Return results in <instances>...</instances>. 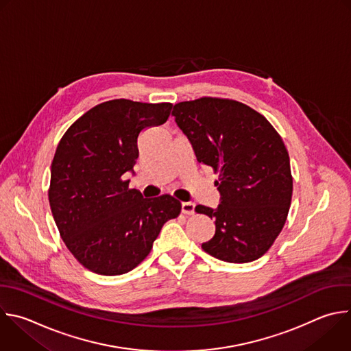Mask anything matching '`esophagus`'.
<instances>
[{
  "mask_svg": "<svg viewBox=\"0 0 351 351\" xmlns=\"http://www.w3.org/2000/svg\"><path fill=\"white\" fill-rule=\"evenodd\" d=\"M195 205L193 202H182V212L184 215H193Z\"/></svg>",
  "mask_w": 351,
  "mask_h": 351,
  "instance_id": "34e87169",
  "label": "esophagus"
}]
</instances>
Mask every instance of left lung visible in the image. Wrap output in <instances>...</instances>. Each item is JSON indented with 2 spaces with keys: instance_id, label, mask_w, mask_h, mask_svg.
<instances>
[{
  "instance_id": "left-lung-1",
  "label": "left lung",
  "mask_w": 351,
  "mask_h": 351,
  "mask_svg": "<svg viewBox=\"0 0 351 351\" xmlns=\"http://www.w3.org/2000/svg\"><path fill=\"white\" fill-rule=\"evenodd\" d=\"M172 115L198 162L219 172L216 208L197 205L215 219L202 250L228 263L263 256L281 232L292 198L289 156L262 114L228 99L201 97L175 104Z\"/></svg>"
}]
</instances>
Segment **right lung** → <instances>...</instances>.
Masks as SVG:
<instances>
[{
  "instance_id": "right-lung-1",
  "label": "right lung",
  "mask_w": 351,
  "mask_h": 351,
  "mask_svg": "<svg viewBox=\"0 0 351 351\" xmlns=\"http://www.w3.org/2000/svg\"><path fill=\"white\" fill-rule=\"evenodd\" d=\"M171 103L115 99L95 106L63 135L52 165L49 205L62 240L88 270L120 276L152 251L165 221L180 212L172 195L143 198L130 189L143 131L167 123Z\"/></svg>"
}]
</instances>
